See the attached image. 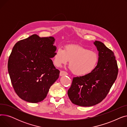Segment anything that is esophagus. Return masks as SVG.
<instances>
[{
    "instance_id": "1",
    "label": "esophagus",
    "mask_w": 127,
    "mask_h": 127,
    "mask_svg": "<svg viewBox=\"0 0 127 127\" xmlns=\"http://www.w3.org/2000/svg\"><path fill=\"white\" fill-rule=\"evenodd\" d=\"M68 75V74L66 71H63V70H61V71H60V76H65V75Z\"/></svg>"
}]
</instances>
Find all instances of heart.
<instances>
[{
    "instance_id": "1",
    "label": "heart",
    "mask_w": 127,
    "mask_h": 127,
    "mask_svg": "<svg viewBox=\"0 0 127 127\" xmlns=\"http://www.w3.org/2000/svg\"><path fill=\"white\" fill-rule=\"evenodd\" d=\"M69 61L70 69L73 74L76 76H85L96 67L99 56L96 52L79 45H67L64 50L58 48L53 57L54 65L60 67Z\"/></svg>"
}]
</instances>
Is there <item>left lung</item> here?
Wrapping results in <instances>:
<instances>
[{
	"mask_svg": "<svg viewBox=\"0 0 127 127\" xmlns=\"http://www.w3.org/2000/svg\"><path fill=\"white\" fill-rule=\"evenodd\" d=\"M99 51V62L90 74L74 77L67 94L72 103L91 106L107 96L117 77L118 68L114 53L100 41L94 42Z\"/></svg>",
	"mask_w": 127,
	"mask_h": 127,
	"instance_id": "left-lung-1",
	"label": "left lung"
}]
</instances>
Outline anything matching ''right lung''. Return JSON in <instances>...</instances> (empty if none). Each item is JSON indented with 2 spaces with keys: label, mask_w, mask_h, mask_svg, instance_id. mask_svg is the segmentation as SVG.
I'll return each instance as SVG.
<instances>
[{
  "label": "right lung",
  "mask_w": 127,
  "mask_h": 127,
  "mask_svg": "<svg viewBox=\"0 0 127 127\" xmlns=\"http://www.w3.org/2000/svg\"><path fill=\"white\" fill-rule=\"evenodd\" d=\"M54 42L52 36L33 34L13 47L8 60V72L16 94L26 101H43L59 77L60 71L50 59L57 49Z\"/></svg>",
  "instance_id": "1"
}]
</instances>
